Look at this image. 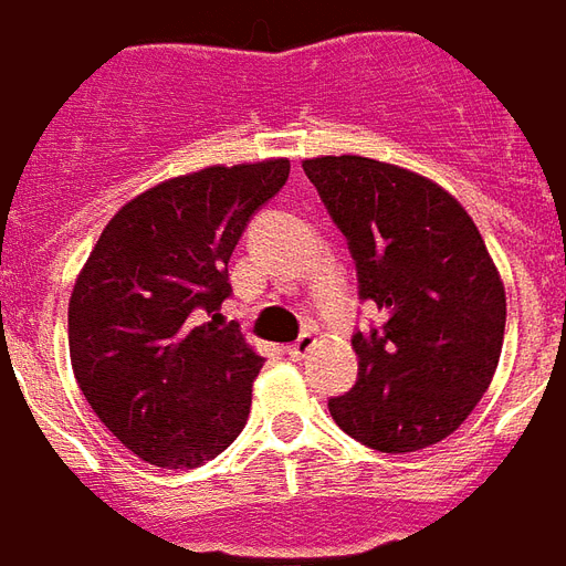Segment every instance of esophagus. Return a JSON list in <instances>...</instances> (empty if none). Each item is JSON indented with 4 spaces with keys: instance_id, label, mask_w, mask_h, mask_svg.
Masks as SVG:
<instances>
[{
    "instance_id": "esophagus-1",
    "label": "esophagus",
    "mask_w": 566,
    "mask_h": 566,
    "mask_svg": "<svg viewBox=\"0 0 566 566\" xmlns=\"http://www.w3.org/2000/svg\"><path fill=\"white\" fill-rule=\"evenodd\" d=\"M315 345H318V339H315V333H300L294 343L287 345V355L294 357V360H303V357H306L308 352L315 348Z\"/></svg>"
}]
</instances>
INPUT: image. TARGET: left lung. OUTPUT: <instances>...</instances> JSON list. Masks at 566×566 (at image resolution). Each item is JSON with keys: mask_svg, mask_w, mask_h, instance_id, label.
Wrapping results in <instances>:
<instances>
[{"mask_svg": "<svg viewBox=\"0 0 566 566\" xmlns=\"http://www.w3.org/2000/svg\"><path fill=\"white\" fill-rule=\"evenodd\" d=\"M343 230L357 296L381 312L355 331L357 381L331 416L369 449L403 454L454 433L488 391L506 294L461 202L421 175L369 157L303 163Z\"/></svg>", "mask_w": 566, "mask_h": 566, "instance_id": "1", "label": "left lung"}]
</instances>
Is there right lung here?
I'll return each instance as SVG.
<instances>
[{"label": "right lung", "mask_w": 566, "mask_h": 566, "mask_svg": "<svg viewBox=\"0 0 566 566\" xmlns=\"http://www.w3.org/2000/svg\"><path fill=\"white\" fill-rule=\"evenodd\" d=\"M287 172L266 160L163 181L117 211L84 263L69 300L72 369L142 461L193 470L242 433L263 357L218 312L233 248Z\"/></svg>", "instance_id": "1"}]
</instances>
